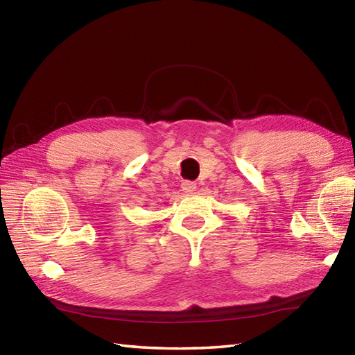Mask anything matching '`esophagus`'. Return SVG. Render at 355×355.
<instances>
[{"label":"esophagus","mask_w":355,"mask_h":355,"mask_svg":"<svg viewBox=\"0 0 355 355\" xmlns=\"http://www.w3.org/2000/svg\"><path fill=\"white\" fill-rule=\"evenodd\" d=\"M195 187H197V184L192 183V182H183L182 183V189L187 193H192L195 191Z\"/></svg>","instance_id":"obj_1"}]
</instances>
